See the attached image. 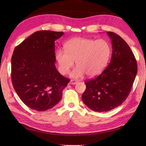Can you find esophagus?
Here are the masks:
<instances>
[{"label": "esophagus", "instance_id": "1", "mask_svg": "<svg viewBox=\"0 0 146 146\" xmlns=\"http://www.w3.org/2000/svg\"><path fill=\"white\" fill-rule=\"evenodd\" d=\"M76 83H78V80H71L70 82V84H72V85L76 84Z\"/></svg>", "mask_w": 146, "mask_h": 146}]
</instances>
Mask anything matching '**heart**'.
Segmentation results:
<instances>
[{"mask_svg": "<svg viewBox=\"0 0 146 146\" xmlns=\"http://www.w3.org/2000/svg\"><path fill=\"white\" fill-rule=\"evenodd\" d=\"M111 54L110 44L104 39L76 37L64 45V50L56 51L55 59L59 72L66 75L74 65L71 75L80 78L85 75L92 77L98 75L107 66Z\"/></svg>", "mask_w": 146, "mask_h": 146, "instance_id": "obj_1", "label": "heart"}]
</instances>
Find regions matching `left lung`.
Returning a JSON list of instances; mask_svg holds the SVG:
<instances>
[{"instance_id":"obj_1","label":"left lung","mask_w":146,"mask_h":146,"mask_svg":"<svg viewBox=\"0 0 146 146\" xmlns=\"http://www.w3.org/2000/svg\"><path fill=\"white\" fill-rule=\"evenodd\" d=\"M107 34L111 40L113 53L109 65L99 75L86 81L83 102L97 112L112 110L129 96L137 73V63L128 44L113 32Z\"/></svg>"}]
</instances>
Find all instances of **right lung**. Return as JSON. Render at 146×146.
<instances>
[{"label":"right lung","instance_id":"right-lung-1","mask_svg":"<svg viewBox=\"0 0 146 146\" xmlns=\"http://www.w3.org/2000/svg\"><path fill=\"white\" fill-rule=\"evenodd\" d=\"M62 31H38L15 48L11 81L21 100L32 110L43 111L61 100L70 80L56 69L55 41Z\"/></svg>","mask_w":146,"mask_h":146}]
</instances>
